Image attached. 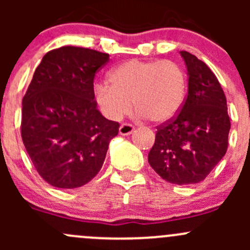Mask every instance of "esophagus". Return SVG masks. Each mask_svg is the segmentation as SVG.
I'll return each instance as SVG.
<instances>
[{
  "mask_svg": "<svg viewBox=\"0 0 250 250\" xmlns=\"http://www.w3.org/2000/svg\"><path fill=\"white\" fill-rule=\"evenodd\" d=\"M133 132H134V127L132 125H128V123H123L120 127L121 135H130Z\"/></svg>",
  "mask_w": 250,
  "mask_h": 250,
  "instance_id": "obj_1",
  "label": "esophagus"
}]
</instances>
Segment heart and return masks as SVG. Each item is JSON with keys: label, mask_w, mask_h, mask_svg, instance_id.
I'll return each mask as SVG.
<instances>
[{"label": "heart", "mask_w": 250, "mask_h": 250, "mask_svg": "<svg viewBox=\"0 0 250 250\" xmlns=\"http://www.w3.org/2000/svg\"><path fill=\"white\" fill-rule=\"evenodd\" d=\"M110 81L93 85L95 104L110 121L122 120L133 102L138 117L165 123L185 100L186 75L172 60H128L110 72Z\"/></svg>", "instance_id": "heart-1"}]
</instances>
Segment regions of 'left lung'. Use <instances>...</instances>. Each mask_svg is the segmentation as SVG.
I'll list each match as a JSON object with an SVG mask.
<instances>
[{"mask_svg": "<svg viewBox=\"0 0 250 250\" xmlns=\"http://www.w3.org/2000/svg\"><path fill=\"white\" fill-rule=\"evenodd\" d=\"M180 55L188 69V98L180 113L157 128L147 160L168 183L190 185L204 180L225 156L231 123L215 75L195 55Z\"/></svg>", "mask_w": 250, "mask_h": 250, "instance_id": "obj_1", "label": "left lung"}]
</instances>
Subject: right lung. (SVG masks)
<instances>
[{"instance_id":"obj_1","label":"right lung","mask_w":250,"mask_h":250,"mask_svg":"<svg viewBox=\"0 0 250 250\" xmlns=\"http://www.w3.org/2000/svg\"><path fill=\"white\" fill-rule=\"evenodd\" d=\"M109 54L81 47L48 52L22 98L21 138L35 168L49 185L75 188L92 180L106 157L117 122L93 98L95 72Z\"/></svg>"}]
</instances>
